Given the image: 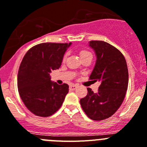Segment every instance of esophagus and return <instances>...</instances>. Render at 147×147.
I'll list each match as a JSON object with an SVG mask.
<instances>
[{
    "label": "esophagus",
    "instance_id": "obj_1",
    "mask_svg": "<svg viewBox=\"0 0 147 147\" xmlns=\"http://www.w3.org/2000/svg\"><path fill=\"white\" fill-rule=\"evenodd\" d=\"M78 86H76V85H70L69 86V90H71V91H73V90H75V89H77Z\"/></svg>",
    "mask_w": 147,
    "mask_h": 147
}]
</instances>
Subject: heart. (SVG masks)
I'll list each match as a JSON object with an SVG mask.
<instances>
[{"mask_svg":"<svg viewBox=\"0 0 147 147\" xmlns=\"http://www.w3.org/2000/svg\"><path fill=\"white\" fill-rule=\"evenodd\" d=\"M89 55H91V53L86 50H82V51H81V52H80V56H81V58L84 57V56Z\"/></svg>","mask_w":147,"mask_h":147,"instance_id":"b5f03b06","label":"heart"}]
</instances>
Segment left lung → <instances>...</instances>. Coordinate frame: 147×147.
I'll use <instances>...</instances> for the list:
<instances>
[{"mask_svg": "<svg viewBox=\"0 0 147 147\" xmlns=\"http://www.w3.org/2000/svg\"><path fill=\"white\" fill-rule=\"evenodd\" d=\"M89 47L96 56L90 79L100 85L97 93L87 88V95L80 103L89 118L101 121L112 116L123 103L128 86V69L124 56L109 43L92 40Z\"/></svg>", "mask_w": 147, "mask_h": 147, "instance_id": "left-lung-1", "label": "left lung"}]
</instances>
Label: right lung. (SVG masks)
I'll return each instance as SVG.
<instances>
[{"instance_id": "add662e5", "label": "right lung", "mask_w": 147, "mask_h": 147, "mask_svg": "<svg viewBox=\"0 0 147 147\" xmlns=\"http://www.w3.org/2000/svg\"><path fill=\"white\" fill-rule=\"evenodd\" d=\"M69 43H43L33 47L24 55L18 73L19 95L31 112L49 117L60 109L69 86L51 81L49 73L61 67Z\"/></svg>"}]
</instances>
